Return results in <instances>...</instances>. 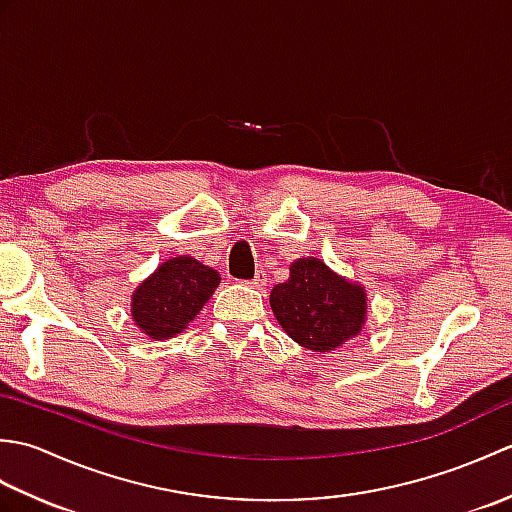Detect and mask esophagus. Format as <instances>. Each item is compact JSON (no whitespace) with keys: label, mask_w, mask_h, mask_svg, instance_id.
Segmentation results:
<instances>
[{"label":"esophagus","mask_w":512,"mask_h":512,"mask_svg":"<svg viewBox=\"0 0 512 512\" xmlns=\"http://www.w3.org/2000/svg\"><path fill=\"white\" fill-rule=\"evenodd\" d=\"M250 286L257 288V290H262L266 286V273H264V270H257V275H255L253 281H250Z\"/></svg>","instance_id":"1"}]
</instances>
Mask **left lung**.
<instances>
[{
	"label": "left lung",
	"instance_id": "left-lung-1",
	"mask_svg": "<svg viewBox=\"0 0 512 512\" xmlns=\"http://www.w3.org/2000/svg\"><path fill=\"white\" fill-rule=\"evenodd\" d=\"M270 308L292 341L312 352H332L363 330L367 295L321 259L303 257L290 266V279L270 292Z\"/></svg>",
	"mask_w": 512,
	"mask_h": 512
}]
</instances>
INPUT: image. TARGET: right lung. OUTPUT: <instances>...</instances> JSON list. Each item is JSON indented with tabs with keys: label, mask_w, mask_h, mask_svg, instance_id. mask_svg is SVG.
<instances>
[{
	"label": "right lung",
	"mask_w": 512,
	"mask_h": 512,
	"mask_svg": "<svg viewBox=\"0 0 512 512\" xmlns=\"http://www.w3.org/2000/svg\"><path fill=\"white\" fill-rule=\"evenodd\" d=\"M220 273L180 255L162 262L132 295V319L149 339L165 341L187 330L215 288Z\"/></svg>",
	"instance_id": "obj_1"
}]
</instances>
